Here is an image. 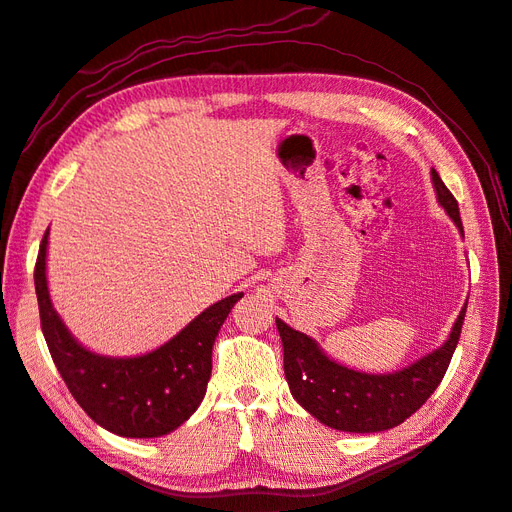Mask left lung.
Here are the masks:
<instances>
[{
    "label": "left lung",
    "instance_id": "8db88e82",
    "mask_svg": "<svg viewBox=\"0 0 512 512\" xmlns=\"http://www.w3.org/2000/svg\"><path fill=\"white\" fill-rule=\"evenodd\" d=\"M431 183L438 205L455 222L463 237V224L455 196L431 168ZM468 301L453 324L446 342L423 359L393 371L365 374L333 361L316 339L275 318L284 346V374L292 397L322 425L350 433H376L401 425L438 389L457 348Z\"/></svg>",
    "mask_w": 512,
    "mask_h": 512
}]
</instances>
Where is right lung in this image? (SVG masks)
I'll return each mask as SVG.
<instances>
[{
	"label": "right lung",
	"mask_w": 512,
	"mask_h": 512,
	"mask_svg": "<svg viewBox=\"0 0 512 512\" xmlns=\"http://www.w3.org/2000/svg\"><path fill=\"white\" fill-rule=\"evenodd\" d=\"M44 232L34 284L46 346L68 391L91 421L123 438H160L196 412L211 378V352L243 292L209 305L166 344L138 356H104L79 344L51 303Z\"/></svg>",
	"instance_id": "obj_1"
}]
</instances>
